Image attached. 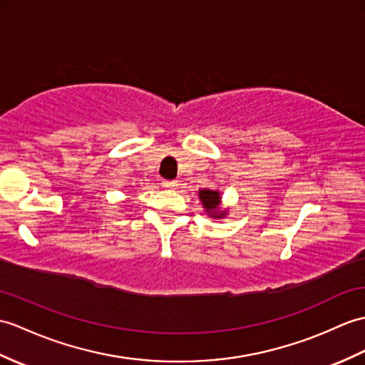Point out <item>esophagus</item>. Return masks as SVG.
I'll return each instance as SVG.
<instances>
[{
	"instance_id": "obj_1",
	"label": "esophagus",
	"mask_w": 365,
	"mask_h": 365,
	"mask_svg": "<svg viewBox=\"0 0 365 365\" xmlns=\"http://www.w3.org/2000/svg\"><path fill=\"white\" fill-rule=\"evenodd\" d=\"M163 188H168V190H175L177 188V180H163Z\"/></svg>"
}]
</instances>
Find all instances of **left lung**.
<instances>
[{"label":"left lung","mask_w":365,"mask_h":365,"mask_svg":"<svg viewBox=\"0 0 365 365\" xmlns=\"http://www.w3.org/2000/svg\"><path fill=\"white\" fill-rule=\"evenodd\" d=\"M199 197L203 203V208H205L208 213L210 211H215L219 205V202H221V197H219V192L217 191H213V190H203V191H199ZM215 217H221V215H216V213H211Z\"/></svg>","instance_id":"left-lung-1"}]
</instances>
